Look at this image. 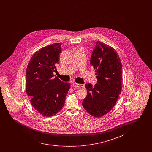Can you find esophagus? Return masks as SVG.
I'll use <instances>...</instances> for the list:
<instances>
[{
    "label": "esophagus",
    "mask_w": 152,
    "mask_h": 152,
    "mask_svg": "<svg viewBox=\"0 0 152 152\" xmlns=\"http://www.w3.org/2000/svg\"><path fill=\"white\" fill-rule=\"evenodd\" d=\"M75 87H77V88H85V86L83 84H80V83H75L73 84Z\"/></svg>",
    "instance_id": "obj_1"
}]
</instances>
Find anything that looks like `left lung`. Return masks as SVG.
I'll use <instances>...</instances> for the list:
<instances>
[{
    "instance_id": "8db88e82",
    "label": "left lung",
    "mask_w": 152,
    "mask_h": 152,
    "mask_svg": "<svg viewBox=\"0 0 152 152\" xmlns=\"http://www.w3.org/2000/svg\"><path fill=\"white\" fill-rule=\"evenodd\" d=\"M90 64L95 69L97 83L86 84L88 95L83 107L91 116L100 118L115 106L121 92L122 64L119 56L111 46L97 41Z\"/></svg>"
}]
</instances>
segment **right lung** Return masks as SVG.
Here are the masks:
<instances>
[{"label": "right lung", "instance_id": "right-lung-1", "mask_svg": "<svg viewBox=\"0 0 152 152\" xmlns=\"http://www.w3.org/2000/svg\"><path fill=\"white\" fill-rule=\"evenodd\" d=\"M61 43L42 47L32 56L26 69V90L36 110L46 117L56 115L64 106L70 88L53 72L56 71Z\"/></svg>", "mask_w": 152, "mask_h": 152}]
</instances>
